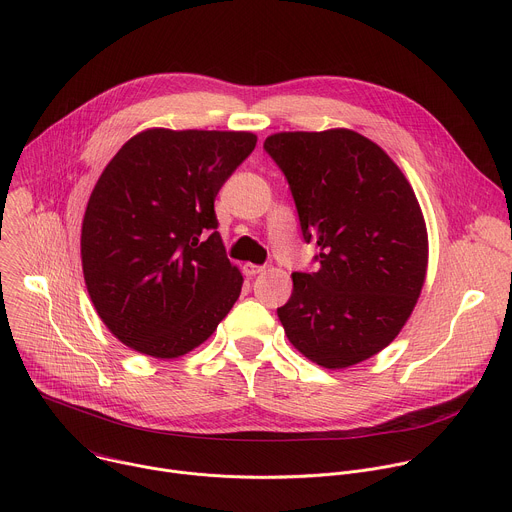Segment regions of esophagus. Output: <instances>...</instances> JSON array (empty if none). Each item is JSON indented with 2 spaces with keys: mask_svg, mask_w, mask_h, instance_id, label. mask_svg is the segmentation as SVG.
<instances>
[{
  "mask_svg": "<svg viewBox=\"0 0 512 512\" xmlns=\"http://www.w3.org/2000/svg\"><path fill=\"white\" fill-rule=\"evenodd\" d=\"M263 271H265L263 265H253V263H245V265H243V273H245L247 277H253V275L263 273Z\"/></svg>",
  "mask_w": 512,
  "mask_h": 512,
  "instance_id": "1",
  "label": "esophagus"
}]
</instances>
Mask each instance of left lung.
<instances>
[{"mask_svg": "<svg viewBox=\"0 0 512 512\" xmlns=\"http://www.w3.org/2000/svg\"><path fill=\"white\" fill-rule=\"evenodd\" d=\"M285 174L320 267L291 273L277 316L287 340L324 369L389 346L427 271V229L411 184L387 152L352 129L281 131L263 143Z\"/></svg>", "mask_w": 512, "mask_h": 512, "instance_id": "1", "label": "left lung"}]
</instances>
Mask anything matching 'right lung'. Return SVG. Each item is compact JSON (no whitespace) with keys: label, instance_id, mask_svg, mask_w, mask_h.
<instances>
[{"label":"right lung","instance_id":"1","mask_svg":"<svg viewBox=\"0 0 512 512\" xmlns=\"http://www.w3.org/2000/svg\"><path fill=\"white\" fill-rule=\"evenodd\" d=\"M251 131L154 127L133 135L87 202L81 259L91 302L135 352L178 358L239 300L214 198L255 150Z\"/></svg>","mask_w":512,"mask_h":512}]
</instances>
